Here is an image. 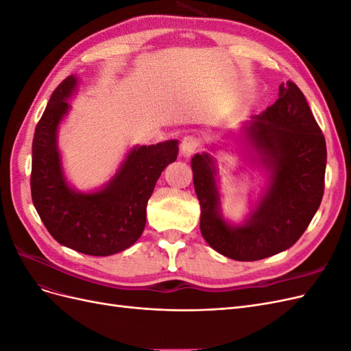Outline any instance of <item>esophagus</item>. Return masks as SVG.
Wrapping results in <instances>:
<instances>
[{
    "mask_svg": "<svg viewBox=\"0 0 351 351\" xmlns=\"http://www.w3.org/2000/svg\"><path fill=\"white\" fill-rule=\"evenodd\" d=\"M199 143H200L199 137H196L193 134L186 136L184 139H183V142H182V154H183V156L193 155L196 152L197 147H199Z\"/></svg>",
    "mask_w": 351,
    "mask_h": 351,
    "instance_id": "obj_1",
    "label": "esophagus"
}]
</instances>
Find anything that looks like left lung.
Returning a JSON list of instances; mask_svg holds the SVG:
<instances>
[{"label": "left lung", "mask_w": 351, "mask_h": 351, "mask_svg": "<svg viewBox=\"0 0 351 351\" xmlns=\"http://www.w3.org/2000/svg\"><path fill=\"white\" fill-rule=\"evenodd\" d=\"M241 141L267 184L240 224L221 212L215 158L202 152L190 164L202 236L224 256L250 262L291 247L311 224L324 196L326 145L304 95L290 80L280 84L275 104L243 125Z\"/></svg>", "instance_id": "8db88e82"}]
</instances>
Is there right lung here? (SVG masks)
Instances as JSON below:
<instances>
[{
    "label": "right lung",
    "mask_w": 351,
    "mask_h": 351,
    "mask_svg": "<svg viewBox=\"0 0 351 351\" xmlns=\"http://www.w3.org/2000/svg\"><path fill=\"white\" fill-rule=\"evenodd\" d=\"M77 77L71 74L51 95L32 143V200L60 244L90 256H110L142 236L146 205L159 176L178 155V141L133 146L115 174L92 192L67 182L58 149V127L70 111Z\"/></svg>",
    "instance_id": "obj_1"
}]
</instances>
